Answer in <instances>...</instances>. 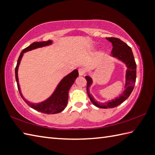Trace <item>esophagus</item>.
Wrapping results in <instances>:
<instances>
[{
    "label": "esophagus",
    "mask_w": 155,
    "mask_h": 155,
    "mask_svg": "<svg viewBox=\"0 0 155 155\" xmlns=\"http://www.w3.org/2000/svg\"><path fill=\"white\" fill-rule=\"evenodd\" d=\"M78 73L80 76H83V75H84V74H85V70L84 69H82V68H81V69H79Z\"/></svg>",
    "instance_id": "obj_1"
}]
</instances>
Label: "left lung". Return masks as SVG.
<instances>
[{"instance_id":"1","label":"left lung","mask_w":155,"mask_h":155,"mask_svg":"<svg viewBox=\"0 0 155 155\" xmlns=\"http://www.w3.org/2000/svg\"><path fill=\"white\" fill-rule=\"evenodd\" d=\"M107 40L112 44L113 49L111 51V57L116 58L117 60L122 61L127 67L125 72V84L123 92L115 99H112L106 102H100L96 101L90 92V88L93 83V79L90 76H86L85 78L87 81L86 91L92 103L100 108H112L120 105L130 96L134 88L136 80V63L131 48L121 39L116 38H106Z\"/></svg>"}]
</instances>
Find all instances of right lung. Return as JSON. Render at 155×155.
I'll return each mask as SVG.
<instances>
[{
  "mask_svg": "<svg viewBox=\"0 0 155 155\" xmlns=\"http://www.w3.org/2000/svg\"><path fill=\"white\" fill-rule=\"evenodd\" d=\"M53 43V41L52 40H49L47 41H36L34 42L33 44L29 45L28 48L24 49L21 52L15 69V75L18 88L21 98H23L25 102L31 108L38 111H40V112L48 114H55L59 113L65 108L67 105L68 98H69V89L71 88V86L73 84L76 78L78 77V71L77 69H74L71 73L64 77L61 79L59 83L57 84L55 91H53L51 96L45 99L44 101L39 103H31L27 99L24 98L22 93H21L20 86L19 84L18 73V68L24 53L38 48H44V47L51 45Z\"/></svg>",
  "mask_w": 155,
  "mask_h": 155,
  "instance_id": "obj_1",
  "label": "right lung"
}]
</instances>
